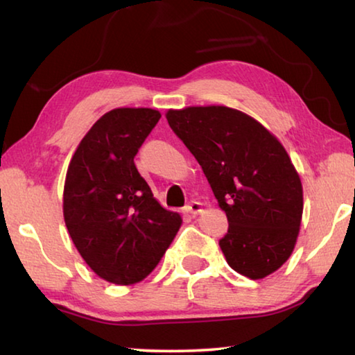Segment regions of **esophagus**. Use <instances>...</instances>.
Masks as SVG:
<instances>
[{"label": "esophagus", "mask_w": 355, "mask_h": 355, "mask_svg": "<svg viewBox=\"0 0 355 355\" xmlns=\"http://www.w3.org/2000/svg\"><path fill=\"white\" fill-rule=\"evenodd\" d=\"M202 211H203V205L200 202H191L189 205L184 206V212H188V214H192V216H197Z\"/></svg>", "instance_id": "obj_1"}]
</instances>
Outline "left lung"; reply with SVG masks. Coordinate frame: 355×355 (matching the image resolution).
<instances>
[{
    "instance_id": "1",
    "label": "left lung",
    "mask_w": 355,
    "mask_h": 355,
    "mask_svg": "<svg viewBox=\"0 0 355 355\" xmlns=\"http://www.w3.org/2000/svg\"><path fill=\"white\" fill-rule=\"evenodd\" d=\"M166 118L228 217L218 241L228 266L250 279L276 272L292 254L302 217L301 180L284 147L230 107H188Z\"/></svg>"
}]
</instances>
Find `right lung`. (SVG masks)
Instances as JSON below:
<instances>
[{
    "label": "right lung",
    "instance_id": "right-lung-1",
    "mask_svg": "<svg viewBox=\"0 0 355 355\" xmlns=\"http://www.w3.org/2000/svg\"><path fill=\"white\" fill-rule=\"evenodd\" d=\"M161 114L114 108L77 147L63 189V217L77 251L102 279L143 281L157 267L182 225L161 206L135 166V157Z\"/></svg>",
    "mask_w": 355,
    "mask_h": 355
}]
</instances>
